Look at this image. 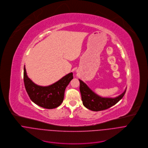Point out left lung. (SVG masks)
Listing matches in <instances>:
<instances>
[{"label":"left lung","instance_id":"1","mask_svg":"<svg viewBox=\"0 0 148 148\" xmlns=\"http://www.w3.org/2000/svg\"><path fill=\"white\" fill-rule=\"evenodd\" d=\"M80 82V92L83 106L94 111H99L109 108L119 102L124 96L126 90L115 98H103L95 93L83 82Z\"/></svg>","mask_w":148,"mask_h":148}]
</instances>
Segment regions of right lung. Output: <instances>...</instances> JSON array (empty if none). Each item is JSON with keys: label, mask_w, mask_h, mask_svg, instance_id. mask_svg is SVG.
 <instances>
[{"label": "right lung", "mask_w": 148, "mask_h": 148, "mask_svg": "<svg viewBox=\"0 0 148 148\" xmlns=\"http://www.w3.org/2000/svg\"><path fill=\"white\" fill-rule=\"evenodd\" d=\"M73 78V73H70L52 85L40 86L28 77L24 67V83L29 97L37 105L47 109L56 108L61 104L65 88Z\"/></svg>", "instance_id": "1"}]
</instances>
